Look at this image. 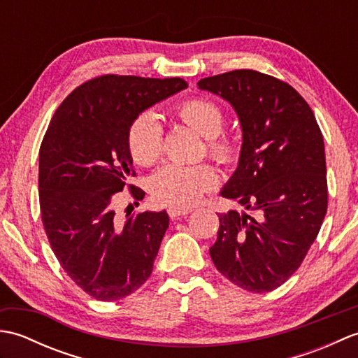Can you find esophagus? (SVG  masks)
<instances>
[{"label": "esophagus", "mask_w": 358, "mask_h": 358, "mask_svg": "<svg viewBox=\"0 0 358 358\" xmlns=\"http://www.w3.org/2000/svg\"><path fill=\"white\" fill-rule=\"evenodd\" d=\"M191 212H192L191 208H183V209H180V208H169V209H167V214H169L171 218L185 217V215H187V214H191Z\"/></svg>", "instance_id": "1"}]
</instances>
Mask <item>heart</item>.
Here are the masks:
<instances>
[{"mask_svg":"<svg viewBox=\"0 0 358 358\" xmlns=\"http://www.w3.org/2000/svg\"><path fill=\"white\" fill-rule=\"evenodd\" d=\"M178 115L187 126L206 138L210 155L220 163L229 164L238 158V143L223 135L224 115L218 106L206 98H191L180 104ZM129 152L135 163L154 164L163 154V126L154 110H144L136 117L127 132ZM218 175L208 163L185 166L166 164L152 175L149 191L154 200L169 208H189L214 189Z\"/></svg>","mask_w":358,"mask_h":358,"instance_id":"heart-1","label":"heart"}]
</instances>
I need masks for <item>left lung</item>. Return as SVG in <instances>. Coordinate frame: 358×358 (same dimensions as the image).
Segmentation results:
<instances>
[{"label": "left lung", "instance_id": "left-lung-1", "mask_svg": "<svg viewBox=\"0 0 358 358\" xmlns=\"http://www.w3.org/2000/svg\"><path fill=\"white\" fill-rule=\"evenodd\" d=\"M196 86L237 112L238 166L220 194L257 214H220L210 258L245 291H273L300 268L328 209L322 131L303 96L271 75L241 69Z\"/></svg>", "mask_w": 358, "mask_h": 358}]
</instances>
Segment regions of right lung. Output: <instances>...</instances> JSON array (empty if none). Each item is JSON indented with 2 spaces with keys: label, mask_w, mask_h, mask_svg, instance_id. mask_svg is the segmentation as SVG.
Returning a JSON list of instances; mask_svg holds the SVG:
<instances>
[{
  "label": "right lung",
  "mask_w": 358,
  "mask_h": 358,
  "mask_svg": "<svg viewBox=\"0 0 358 358\" xmlns=\"http://www.w3.org/2000/svg\"><path fill=\"white\" fill-rule=\"evenodd\" d=\"M187 87L181 78L103 75L59 104L40 148L41 220L62 268L101 301L124 299L144 285L169 215L141 212L121 223L113 201L135 171L127 132L143 110Z\"/></svg>",
  "instance_id": "1"
}]
</instances>
